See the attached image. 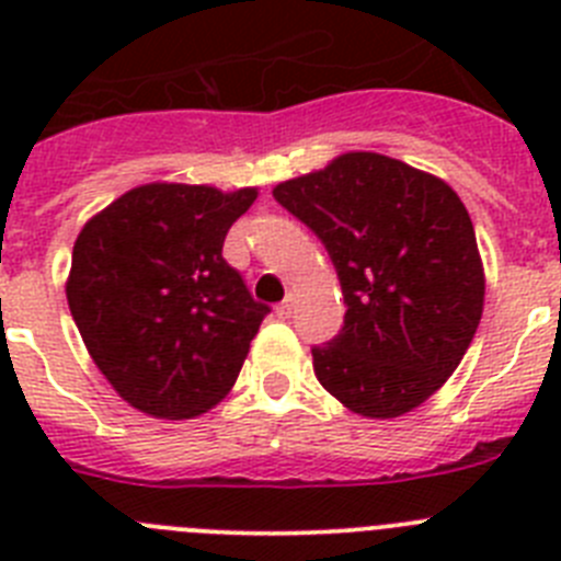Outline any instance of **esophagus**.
<instances>
[{"label":"esophagus","instance_id":"obj_1","mask_svg":"<svg viewBox=\"0 0 561 561\" xmlns=\"http://www.w3.org/2000/svg\"><path fill=\"white\" fill-rule=\"evenodd\" d=\"M291 311H295V295H286L284 304L277 306V314H280V317H289Z\"/></svg>","mask_w":561,"mask_h":561}]
</instances>
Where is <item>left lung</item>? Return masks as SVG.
I'll return each mask as SVG.
<instances>
[{
	"label": "left lung",
	"mask_w": 561,
	"mask_h": 561,
	"mask_svg": "<svg viewBox=\"0 0 561 561\" xmlns=\"http://www.w3.org/2000/svg\"><path fill=\"white\" fill-rule=\"evenodd\" d=\"M272 196L323 241L348 306L340 334L311 348L320 385L365 419L424 404L483 314V261L458 193L393 157L348 151Z\"/></svg>",
	"instance_id": "obj_1"
}]
</instances>
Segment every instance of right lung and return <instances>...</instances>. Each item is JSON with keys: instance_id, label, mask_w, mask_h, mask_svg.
Returning <instances> with one entry per match:
<instances>
[{"instance_id": "obj_1", "label": "right lung", "mask_w": 561, "mask_h": 561, "mask_svg": "<svg viewBox=\"0 0 561 561\" xmlns=\"http://www.w3.org/2000/svg\"><path fill=\"white\" fill-rule=\"evenodd\" d=\"M257 187L151 182L83 225L67 304L89 356L123 401L153 419H196L236 385L270 306L221 257Z\"/></svg>"}]
</instances>
